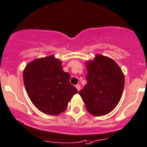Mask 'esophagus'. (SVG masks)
<instances>
[{"label": "esophagus", "mask_w": 147, "mask_h": 147, "mask_svg": "<svg viewBox=\"0 0 147 147\" xmlns=\"http://www.w3.org/2000/svg\"><path fill=\"white\" fill-rule=\"evenodd\" d=\"M76 88L77 89H78V91H80V88H81V87H80V85H79V84H78V85H76Z\"/></svg>", "instance_id": "34e87169"}]
</instances>
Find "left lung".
Instances as JSON below:
<instances>
[{"label": "left lung", "mask_w": 147, "mask_h": 147, "mask_svg": "<svg viewBox=\"0 0 147 147\" xmlns=\"http://www.w3.org/2000/svg\"><path fill=\"white\" fill-rule=\"evenodd\" d=\"M87 84L79 92L88 111L103 116L117 105L124 88V75L114 60L97 55L86 63Z\"/></svg>", "instance_id": "obj_1"}]
</instances>
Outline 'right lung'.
<instances>
[{"label":"right lung","mask_w":147,"mask_h":147,"mask_svg":"<svg viewBox=\"0 0 147 147\" xmlns=\"http://www.w3.org/2000/svg\"><path fill=\"white\" fill-rule=\"evenodd\" d=\"M23 78L31 100L47 114L56 116L65 111L68 102L78 92L70 84L69 74L62 69V62L53 55L28 63Z\"/></svg>","instance_id":"add662e5"}]
</instances>
